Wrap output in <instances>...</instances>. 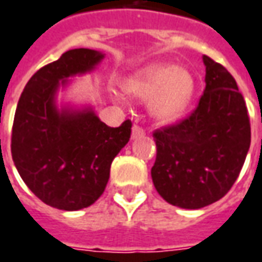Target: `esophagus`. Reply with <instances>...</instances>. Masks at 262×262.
Here are the masks:
<instances>
[{
	"instance_id": "esophagus-1",
	"label": "esophagus",
	"mask_w": 262,
	"mask_h": 262,
	"mask_svg": "<svg viewBox=\"0 0 262 262\" xmlns=\"http://www.w3.org/2000/svg\"><path fill=\"white\" fill-rule=\"evenodd\" d=\"M144 136V130L142 127H139V126H133L132 127V139L135 140V139H140V137Z\"/></svg>"
}]
</instances>
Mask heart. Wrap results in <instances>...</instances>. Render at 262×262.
<instances>
[{
  "instance_id": "b5f03b06",
  "label": "heart",
  "mask_w": 262,
  "mask_h": 262,
  "mask_svg": "<svg viewBox=\"0 0 262 262\" xmlns=\"http://www.w3.org/2000/svg\"><path fill=\"white\" fill-rule=\"evenodd\" d=\"M123 91L137 100H149V113L160 123H173L184 116L193 102V74L173 63H151L126 79Z\"/></svg>"
}]
</instances>
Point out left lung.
Returning a JSON list of instances; mask_svg holds the SVG:
<instances>
[{
	"mask_svg": "<svg viewBox=\"0 0 262 262\" xmlns=\"http://www.w3.org/2000/svg\"><path fill=\"white\" fill-rule=\"evenodd\" d=\"M206 89L191 116L155 132L151 179L164 200L187 210L213 204L231 188L251 143L250 119L237 82L203 55Z\"/></svg>",
	"mask_w": 262,
	"mask_h": 262,
	"instance_id": "left-lung-1",
	"label": "left lung"
}]
</instances>
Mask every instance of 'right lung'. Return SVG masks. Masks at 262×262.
<instances>
[{"mask_svg": "<svg viewBox=\"0 0 262 262\" xmlns=\"http://www.w3.org/2000/svg\"><path fill=\"white\" fill-rule=\"evenodd\" d=\"M103 58L95 49H69L41 68L18 100L12 160L29 190L51 207L76 211L93 204L105 191L113 159L130 139V120L109 127L91 103L58 100L72 78L93 72Z\"/></svg>", "mask_w": 262, "mask_h": 262, "instance_id": "1", "label": "right lung"}]
</instances>
